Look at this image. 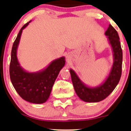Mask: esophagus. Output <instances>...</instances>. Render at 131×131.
Returning <instances> with one entry per match:
<instances>
[{"mask_svg":"<svg viewBox=\"0 0 131 131\" xmlns=\"http://www.w3.org/2000/svg\"><path fill=\"white\" fill-rule=\"evenodd\" d=\"M67 58L68 60L70 59V58H71V55H69V54H68V55H67Z\"/></svg>","mask_w":131,"mask_h":131,"instance_id":"esophagus-1","label":"esophagus"}]
</instances>
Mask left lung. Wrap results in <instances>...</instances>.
Segmentation results:
<instances>
[{
	"label": "left lung",
	"mask_w": 131,
	"mask_h": 131,
	"mask_svg": "<svg viewBox=\"0 0 131 131\" xmlns=\"http://www.w3.org/2000/svg\"><path fill=\"white\" fill-rule=\"evenodd\" d=\"M112 49L113 63L106 79L99 86L90 87L79 79L76 72H70L74 91L79 99L85 102L95 103L104 100L115 89L120 80L122 72L123 52L118 32L110 25L105 33Z\"/></svg>",
	"instance_id": "left-lung-1"
}]
</instances>
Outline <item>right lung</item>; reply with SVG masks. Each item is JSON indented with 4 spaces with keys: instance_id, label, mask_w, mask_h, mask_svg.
Segmentation results:
<instances>
[{
    "instance_id": "obj_1",
    "label": "right lung",
    "mask_w": 131,
    "mask_h": 131,
    "mask_svg": "<svg viewBox=\"0 0 131 131\" xmlns=\"http://www.w3.org/2000/svg\"><path fill=\"white\" fill-rule=\"evenodd\" d=\"M30 21L19 31L13 43L10 64V76L15 89L21 97L30 103L40 104L45 103L50 97L54 82L60 71L65 64V58L54 60L42 70L37 72H29L21 67L17 57V50L23 30Z\"/></svg>"
}]
</instances>
